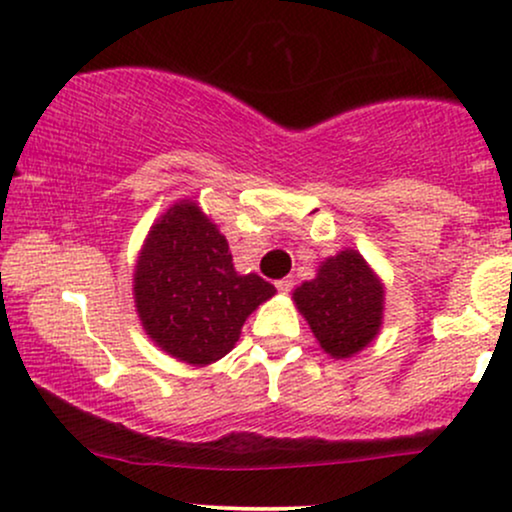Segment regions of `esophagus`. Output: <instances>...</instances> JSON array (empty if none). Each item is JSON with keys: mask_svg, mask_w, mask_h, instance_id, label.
Wrapping results in <instances>:
<instances>
[{"mask_svg": "<svg viewBox=\"0 0 512 512\" xmlns=\"http://www.w3.org/2000/svg\"><path fill=\"white\" fill-rule=\"evenodd\" d=\"M275 287L280 289L282 294H287V292H292V287H294V280H292V277H285V280H277V282H275Z\"/></svg>", "mask_w": 512, "mask_h": 512, "instance_id": "esophagus-1", "label": "esophagus"}]
</instances>
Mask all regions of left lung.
Wrapping results in <instances>:
<instances>
[{"label":"left lung","instance_id":"left-lung-1","mask_svg":"<svg viewBox=\"0 0 512 512\" xmlns=\"http://www.w3.org/2000/svg\"><path fill=\"white\" fill-rule=\"evenodd\" d=\"M292 299L320 349L332 358L356 356L382 330L384 282L356 249L325 258Z\"/></svg>","mask_w":512,"mask_h":512}]
</instances>
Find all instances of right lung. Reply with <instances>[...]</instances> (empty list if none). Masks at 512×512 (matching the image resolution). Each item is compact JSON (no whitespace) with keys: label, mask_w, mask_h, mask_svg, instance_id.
Segmentation results:
<instances>
[{"label":"right lung","mask_w":512,"mask_h":512,"mask_svg":"<svg viewBox=\"0 0 512 512\" xmlns=\"http://www.w3.org/2000/svg\"><path fill=\"white\" fill-rule=\"evenodd\" d=\"M142 330L163 353L187 365H211L235 349L242 325L275 287L239 275L218 225L192 199L156 218L132 273Z\"/></svg>","instance_id":"right-lung-1"}]
</instances>
